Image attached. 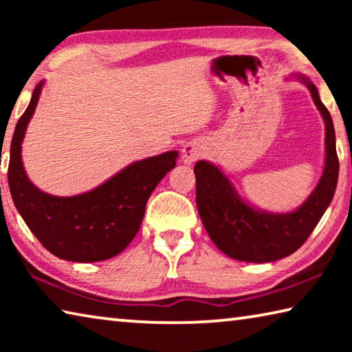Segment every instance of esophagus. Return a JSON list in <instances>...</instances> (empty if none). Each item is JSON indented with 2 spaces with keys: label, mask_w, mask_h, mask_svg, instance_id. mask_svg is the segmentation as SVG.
Instances as JSON below:
<instances>
[{
  "label": "esophagus",
  "mask_w": 352,
  "mask_h": 352,
  "mask_svg": "<svg viewBox=\"0 0 352 352\" xmlns=\"http://www.w3.org/2000/svg\"><path fill=\"white\" fill-rule=\"evenodd\" d=\"M204 153V147H201L200 142H188L182 148V160L184 164H190L197 160L200 155Z\"/></svg>",
  "instance_id": "1"
}]
</instances>
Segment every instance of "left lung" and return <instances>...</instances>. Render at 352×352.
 I'll list each match as a JSON object with an SVG mask.
<instances>
[{
	"label": "left lung",
	"instance_id": "obj_1",
	"mask_svg": "<svg viewBox=\"0 0 352 352\" xmlns=\"http://www.w3.org/2000/svg\"><path fill=\"white\" fill-rule=\"evenodd\" d=\"M287 80L305 83L324 121V166L317 186L294 211L270 212L256 208L237 192L220 166L200 160L194 174L195 200L205 230L220 252L243 262H272L296 252L323 217L336 194L338 158L331 113L307 76L292 73Z\"/></svg>",
	"mask_w": 352,
	"mask_h": 352
}]
</instances>
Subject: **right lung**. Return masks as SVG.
Masks as SVG:
<instances>
[{"mask_svg": "<svg viewBox=\"0 0 352 352\" xmlns=\"http://www.w3.org/2000/svg\"><path fill=\"white\" fill-rule=\"evenodd\" d=\"M45 80L16 122L10 144L9 189L15 208L47 252L65 261L98 262L126 248L138 233L153 189L175 168L178 152L169 151L126 166L87 192L58 197L29 180L21 160L28 124L37 109Z\"/></svg>", "mask_w": 352, "mask_h": 352, "instance_id": "1", "label": "right lung"}]
</instances>
